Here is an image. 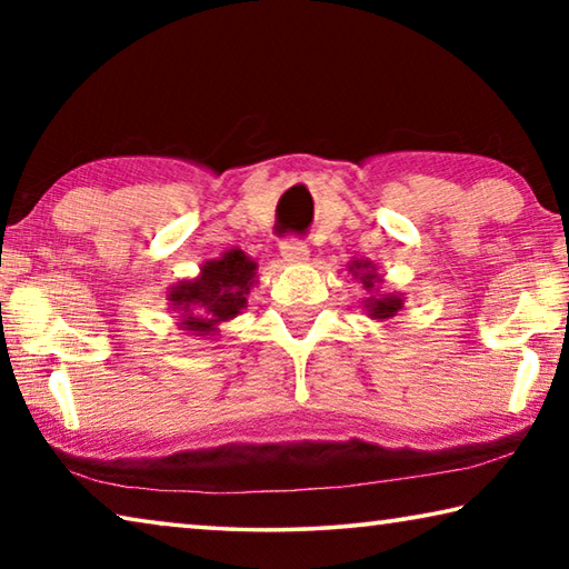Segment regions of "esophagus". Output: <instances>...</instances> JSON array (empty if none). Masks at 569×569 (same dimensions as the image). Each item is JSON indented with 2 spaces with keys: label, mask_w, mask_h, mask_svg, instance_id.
Here are the masks:
<instances>
[{
  "label": "esophagus",
  "mask_w": 569,
  "mask_h": 569,
  "mask_svg": "<svg viewBox=\"0 0 569 569\" xmlns=\"http://www.w3.org/2000/svg\"><path fill=\"white\" fill-rule=\"evenodd\" d=\"M281 256H283V261H288V263H306L308 256H311V250H308L303 240L288 238L281 243Z\"/></svg>",
  "instance_id": "esophagus-1"
}]
</instances>
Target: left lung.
Returning a JSON list of instances; mask_svg holds the SVG:
<instances>
[{
    "label": "left lung",
    "mask_w": 569,
    "mask_h": 569,
    "mask_svg": "<svg viewBox=\"0 0 569 569\" xmlns=\"http://www.w3.org/2000/svg\"><path fill=\"white\" fill-rule=\"evenodd\" d=\"M349 273L356 278V281H359L361 286H363V291H366V298H363V311H366V316H369V319H373V321H391L393 316H399V311L403 308V301H407V296L403 293H387V291H381L379 288V283H381V273H379V268H377V263H371L369 258H356V261H351V266H349Z\"/></svg>",
    "instance_id": "left-lung-1"
}]
</instances>
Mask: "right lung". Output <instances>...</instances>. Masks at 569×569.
I'll return each instance as SVG.
<instances>
[{"label": "right lung", "mask_w": 569, "mask_h": 569, "mask_svg": "<svg viewBox=\"0 0 569 569\" xmlns=\"http://www.w3.org/2000/svg\"><path fill=\"white\" fill-rule=\"evenodd\" d=\"M256 271L253 258L230 248L200 266L196 278L170 286L168 306L178 313V329L198 339H216L220 323L243 313L250 288L258 283Z\"/></svg>", "instance_id": "1"}]
</instances>
